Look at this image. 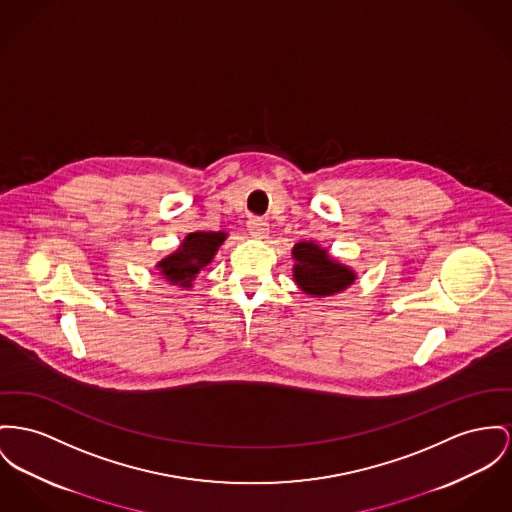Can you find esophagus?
Segmentation results:
<instances>
[{
    "label": "esophagus",
    "mask_w": 512,
    "mask_h": 512,
    "mask_svg": "<svg viewBox=\"0 0 512 512\" xmlns=\"http://www.w3.org/2000/svg\"><path fill=\"white\" fill-rule=\"evenodd\" d=\"M246 229L252 235V239L264 240L268 239V235H270V225L264 219H260V217L248 219Z\"/></svg>",
    "instance_id": "1"
}]
</instances>
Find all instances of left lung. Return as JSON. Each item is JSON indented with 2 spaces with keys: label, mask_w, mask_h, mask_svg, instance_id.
Wrapping results in <instances>:
<instances>
[{
  "label": "left lung",
  "mask_w": 512,
  "mask_h": 512,
  "mask_svg": "<svg viewBox=\"0 0 512 512\" xmlns=\"http://www.w3.org/2000/svg\"><path fill=\"white\" fill-rule=\"evenodd\" d=\"M293 279L308 297H334L353 285L357 273L341 264L316 240H301L293 246Z\"/></svg>",
  "instance_id": "8db88e82"
}]
</instances>
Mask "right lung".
<instances>
[{
	"instance_id": "add662e5",
	"label": "right lung",
	"mask_w": 512,
	"mask_h": 512,
	"mask_svg": "<svg viewBox=\"0 0 512 512\" xmlns=\"http://www.w3.org/2000/svg\"><path fill=\"white\" fill-rule=\"evenodd\" d=\"M227 237L229 235L225 231L188 233L174 252L155 264V270L169 285H176L180 289H192L198 273L213 262L219 246Z\"/></svg>"
}]
</instances>
